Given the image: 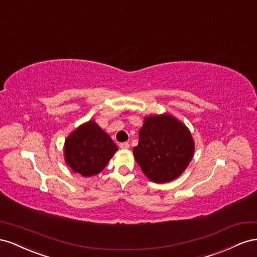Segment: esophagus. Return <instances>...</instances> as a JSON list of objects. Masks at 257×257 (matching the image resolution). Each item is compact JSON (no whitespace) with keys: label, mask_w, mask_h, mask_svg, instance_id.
<instances>
[{"label":"esophagus","mask_w":257,"mask_h":257,"mask_svg":"<svg viewBox=\"0 0 257 257\" xmlns=\"http://www.w3.org/2000/svg\"><path fill=\"white\" fill-rule=\"evenodd\" d=\"M129 143L128 142H122V143H119V148L122 149V150H127L129 149Z\"/></svg>","instance_id":"34e87169"}]
</instances>
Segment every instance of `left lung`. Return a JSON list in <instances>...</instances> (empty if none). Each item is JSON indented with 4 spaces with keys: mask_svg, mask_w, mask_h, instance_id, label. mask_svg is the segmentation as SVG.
Masks as SVG:
<instances>
[{
    "mask_svg": "<svg viewBox=\"0 0 257 257\" xmlns=\"http://www.w3.org/2000/svg\"><path fill=\"white\" fill-rule=\"evenodd\" d=\"M194 149L185 124L171 115H155L144 119L134 155L151 181L166 183L179 178L186 169Z\"/></svg>",
    "mask_w": 257,
    "mask_h": 257,
    "instance_id": "1",
    "label": "left lung"
}]
</instances>
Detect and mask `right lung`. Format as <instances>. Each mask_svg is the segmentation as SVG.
I'll use <instances>...</instances> for the list:
<instances>
[{"instance_id": "add662e5", "label": "right lung", "mask_w": 257, "mask_h": 257, "mask_svg": "<svg viewBox=\"0 0 257 257\" xmlns=\"http://www.w3.org/2000/svg\"><path fill=\"white\" fill-rule=\"evenodd\" d=\"M116 151L112 139L96 122L89 120L67 138L64 158L73 171L91 177L104 169Z\"/></svg>"}]
</instances>
